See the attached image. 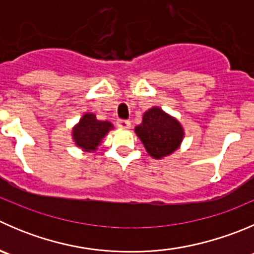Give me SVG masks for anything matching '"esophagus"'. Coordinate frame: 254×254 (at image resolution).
I'll return each mask as SVG.
<instances>
[{
	"mask_svg": "<svg viewBox=\"0 0 254 254\" xmlns=\"http://www.w3.org/2000/svg\"><path fill=\"white\" fill-rule=\"evenodd\" d=\"M117 127L127 129V127H130V122H127V120H125V119H118L117 120Z\"/></svg>",
	"mask_w": 254,
	"mask_h": 254,
	"instance_id": "1",
	"label": "esophagus"
}]
</instances>
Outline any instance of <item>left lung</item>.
I'll return each instance as SVG.
<instances>
[{
    "instance_id": "1",
    "label": "left lung",
    "mask_w": 254,
    "mask_h": 254,
    "mask_svg": "<svg viewBox=\"0 0 254 254\" xmlns=\"http://www.w3.org/2000/svg\"><path fill=\"white\" fill-rule=\"evenodd\" d=\"M135 132L146 151L155 159L170 155L179 147L184 131L174 118L160 108H151L142 117V123L135 127Z\"/></svg>"
}]
</instances>
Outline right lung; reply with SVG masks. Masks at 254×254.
Here are the masks:
<instances>
[{
	"instance_id": "1",
	"label": "right lung",
	"mask_w": 254,
	"mask_h": 254,
	"mask_svg": "<svg viewBox=\"0 0 254 254\" xmlns=\"http://www.w3.org/2000/svg\"><path fill=\"white\" fill-rule=\"evenodd\" d=\"M112 127L109 122H99L94 114H85L73 130L75 144L85 151L95 150Z\"/></svg>"
}]
</instances>
